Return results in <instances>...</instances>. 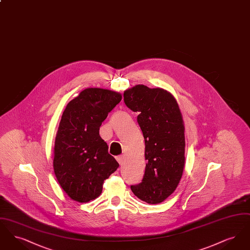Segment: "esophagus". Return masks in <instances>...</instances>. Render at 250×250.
Instances as JSON below:
<instances>
[{"label":"esophagus","mask_w":250,"mask_h":250,"mask_svg":"<svg viewBox=\"0 0 250 250\" xmlns=\"http://www.w3.org/2000/svg\"><path fill=\"white\" fill-rule=\"evenodd\" d=\"M116 160L118 161L120 165H122L124 163V155H118L116 156Z\"/></svg>","instance_id":"1"}]
</instances>
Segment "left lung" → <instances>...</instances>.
<instances>
[{
	"mask_svg": "<svg viewBox=\"0 0 250 250\" xmlns=\"http://www.w3.org/2000/svg\"><path fill=\"white\" fill-rule=\"evenodd\" d=\"M124 101L139 114L147 162L142 183L131 186V190L147 203L164 202L176 189L185 167V127L178 104L166 90L144 85L125 91Z\"/></svg>",
	"mask_w": 250,
	"mask_h": 250,
	"instance_id": "1",
	"label": "left lung"
}]
</instances>
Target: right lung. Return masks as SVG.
Wrapping results in <instances>:
<instances>
[{"label":"right lung","instance_id":"add662e5","mask_svg":"<svg viewBox=\"0 0 250 250\" xmlns=\"http://www.w3.org/2000/svg\"><path fill=\"white\" fill-rule=\"evenodd\" d=\"M122 100L119 93L88 88L62 112L55 139L53 168L61 188L79 202L96 199L119 164L107 152L99 128Z\"/></svg>","mask_w":250,"mask_h":250}]
</instances>
